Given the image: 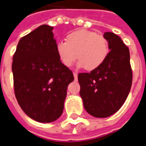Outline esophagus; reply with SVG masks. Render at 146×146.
<instances>
[{"label": "esophagus", "instance_id": "34e87169", "mask_svg": "<svg viewBox=\"0 0 146 146\" xmlns=\"http://www.w3.org/2000/svg\"><path fill=\"white\" fill-rule=\"evenodd\" d=\"M73 77H74L75 79H77V78H78V73H75V72H74V73H73Z\"/></svg>", "mask_w": 146, "mask_h": 146}]
</instances>
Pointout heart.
<instances>
[{
  "label": "heart",
  "instance_id": "heart-1",
  "mask_svg": "<svg viewBox=\"0 0 146 146\" xmlns=\"http://www.w3.org/2000/svg\"><path fill=\"white\" fill-rule=\"evenodd\" d=\"M56 52L61 63L71 67L78 59L79 67L94 70L104 62L109 52L107 38L91 31L78 30L68 34L65 42H59Z\"/></svg>",
  "mask_w": 146,
  "mask_h": 146
}]
</instances>
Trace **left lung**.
Masks as SVG:
<instances>
[{
	"instance_id": "obj_1",
	"label": "left lung",
	"mask_w": 146,
	"mask_h": 146,
	"mask_svg": "<svg viewBox=\"0 0 146 146\" xmlns=\"http://www.w3.org/2000/svg\"><path fill=\"white\" fill-rule=\"evenodd\" d=\"M111 50L99 67L78 78L83 106L90 115L106 118L115 113L128 97L133 82L128 48L117 35L105 32Z\"/></svg>"
}]
</instances>
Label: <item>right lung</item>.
I'll list each match as a JSON object with an SVG mask.
<instances>
[{
	"label": "right lung",
	"instance_id": "obj_1",
	"mask_svg": "<svg viewBox=\"0 0 146 146\" xmlns=\"http://www.w3.org/2000/svg\"><path fill=\"white\" fill-rule=\"evenodd\" d=\"M53 27L42 25L19 40L13 56L14 93L23 111L40 123L63 112L67 87L74 78L56 52Z\"/></svg>",
	"mask_w": 146,
	"mask_h": 146
}]
</instances>
